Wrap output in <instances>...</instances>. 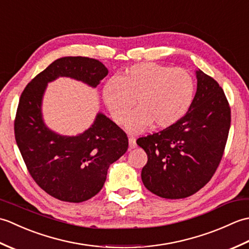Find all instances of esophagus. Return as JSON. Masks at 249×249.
<instances>
[{
  "instance_id": "obj_1",
  "label": "esophagus",
  "mask_w": 249,
  "mask_h": 249,
  "mask_svg": "<svg viewBox=\"0 0 249 249\" xmlns=\"http://www.w3.org/2000/svg\"><path fill=\"white\" fill-rule=\"evenodd\" d=\"M128 141H129V147H130V149H134V147H136V146H137L136 139L134 138V137H129V138H128Z\"/></svg>"
}]
</instances>
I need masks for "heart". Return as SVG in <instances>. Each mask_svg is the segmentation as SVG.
I'll use <instances>...</instances> for the list:
<instances>
[{"label": "heart", "mask_w": 249, "mask_h": 249, "mask_svg": "<svg viewBox=\"0 0 249 249\" xmlns=\"http://www.w3.org/2000/svg\"><path fill=\"white\" fill-rule=\"evenodd\" d=\"M196 83L192 73L184 68L146 62L130 66L120 78L105 84L104 99L116 123L122 125L134 98L139 108L126 121L130 133L149 127H168L182 119L192 106Z\"/></svg>", "instance_id": "heart-1"}]
</instances>
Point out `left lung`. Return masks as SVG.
Instances as JSON below:
<instances>
[{"label":"left lung","mask_w":249,"mask_h":249,"mask_svg":"<svg viewBox=\"0 0 249 249\" xmlns=\"http://www.w3.org/2000/svg\"><path fill=\"white\" fill-rule=\"evenodd\" d=\"M197 92L188 112L137 144L147 154L142 169L144 186L158 197L183 199L205 186L223 158L231 109L218 82L200 70Z\"/></svg>","instance_id":"8db88e82"}]
</instances>
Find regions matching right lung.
Returning a JSON list of instances; mask_svg holds the SVG:
<instances>
[{
    "label": "right lung",
    "instance_id": "1",
    "mask_svg": "<svg viewBox=\"0 0 249 249\" xmlns=\"http://www.w3.org/2000/svg\"><path fill=\"white\" fill-rule=\"evenodd\" d=\"M107 75V67L97 60L65 56L35 76L21 93L14 122L15 139L31 177L55 199L79 203L98 194L109 166L127 151L128 138L102 113L92 127L77 137L49 130L40 111L47 83L64 76L97 87Z\"/></svg>",
    "mask_w": 249,
    "mask_h": 249
}]
</instances>
